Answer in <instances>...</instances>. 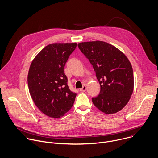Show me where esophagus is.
<instances>
[{"mask_svg": "<svg viewBox=\"0 0 158 158\" xmlns=\"http://www.w3.org/2000/svg\"><path fill=\"white\" fill-rule=\"evenodd\" d=\"M87 90V87L85 85H83L81 89H80V91L81 92H85Z\"/></svg>", "mask_w": 158, "mask_h": 158, "instance_id": "esophagus-1", "label": "esophagus"}]
</instances>
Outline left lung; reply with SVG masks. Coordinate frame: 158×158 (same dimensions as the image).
Masks as SVG:
<instances>
[{
	"mask_svg": "<svg viewBox=\"0 0 158 158\" xmlns=\"http://www.w3.org/2000/svg\"><path fill=\"white\" fill-rule=\"evenodd\" d=\"M93 66L100 83L98 95L92 98L95 107L106 114L120 111L129 102L134 89L132 66L122 51L102 41L78 43Z\"/></svg>",
	"mask_w": 158,
	"mask_h": 158,
	"instance_id": "obj_1",
	"label": "left lung"
}]
</instances>
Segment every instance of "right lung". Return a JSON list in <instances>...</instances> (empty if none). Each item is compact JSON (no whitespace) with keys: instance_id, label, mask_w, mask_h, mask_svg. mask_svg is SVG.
<instances>
[{"instance_id":"1","label":"right lung","mask_w":158,"mask_h":158,"mask_svg":"<svg viewBox=\"0 0 158 158\" xmlns=\"http://www.w3.org/2000/svg\"><path fill=\"white\" fill-rule=\"evenodd\" d=\"M76 46V43L48 44L30 64L27 77L30 94L38 109L52 118L63 117L74 104L76 93L69 89L64 69Z\"/></svg>"}]
</instances>
